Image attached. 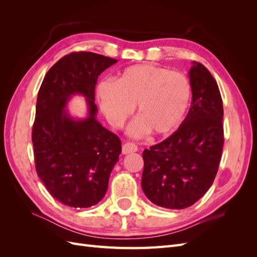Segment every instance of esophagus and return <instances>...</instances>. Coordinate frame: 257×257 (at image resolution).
<instances>
[{"instance_id": "34e87169", "label": "esophagus", "mask_w": 257, "mask_h": 257, "mask_svg": "<svg viewBox=\"0 0 257 257\" xmlns=\"http://www.w3.org/2000/svg\"><path fill=\"white\" fill-rule=\"evenodd\" d=\"M137 146L133 143H125L122 146V153L123 154H128V153H133L137 151Z\"/></svg>"}]
</instances>
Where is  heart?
<instances>
[{"mask_svg": "<svg viewBox=\"0 0 257 257\" xmlns=\"http://www.w3.org/2000/svg\"><path fill=\"white\" fill-rule=\"evenodd\" d=\"M97 98L113 127H121L136 106L139 119L131 127V135L139 137L152 131L154 135L165 136L175 132L184 119L191 84L179 72L137 64L124 68L115 82H99Z\"/></svg>", "mask_w": 257, "mask_h": 257, "instance_id": "heart-1", "label": "heart"}]
</instances>
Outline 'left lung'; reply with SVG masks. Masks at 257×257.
<instances>
[{"mask_svg":"<svg viewBox=\"0 0 257 257\" xmlns=\"http://www.w3.org/2000/svg\"><path fill=\"white\" fill-rule=\"evenodd\" d=\"M188 115L164 142L145 149L142 188L154 205L184 209L212 185L224 144L223 103L212 75L193 61Z\"/></svg>","mask_w":257,"mask_h":257,"instance_id":"obj_1","label":"left lung"}]
</instances>
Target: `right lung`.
<instances>
[{"mask_svg":"<svg viewBox=\"0 0 257 257\" xmlns=\"http://www.w3.org/2000/svg\"><path fill=\"white\" fill-rule=\"evenodd\" d=\"M118 60L93 52H73L46 74L37 94L32 132L38 177L51 195L73 208L103 199L122 151L119 137L97 119L98 76ZM75 95L87 103V115L75 118L66 107Z\"/></svg>","mask_w":257,"mask_h":257,"instance_id":"right-lung-1","label":"right lung"}]
</instances>
